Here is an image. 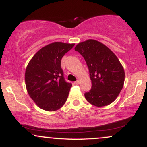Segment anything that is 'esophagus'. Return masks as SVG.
<instances>
[{
  "label": "esophagus",
  "instance_id": "esophagus-1",
  "mask_svg": "<svg viewBox=\"0 0 147 147\" xmlns=\"http://www.w3.org/2000/svg\"><path fill=\"white\" fill-rule=\"evenodd\" d=\"M79 83H80V81H79V79L76 81V82H75V84H76V85H77V84H79Z\"/></svg>",
  "mask_w": 147,
  "mask_h": 147
}]
</instances>
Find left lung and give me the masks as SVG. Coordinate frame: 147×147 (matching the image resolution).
Masks as SVG:
<instances>
[{
  "mask_svg": "<svg viewBox=\"0 0 147 147\" xmlns=\"http://www.w3.org/2000/svg\"><path fill=\"white\" fill-rule=\"evenodd\" d=\"M75 50L83 56L89 70L92 87L84 94L86 100L97 107L113 102L122 90L125 77L117 56L106 45L94 39L79 43Z\"/></svg>",
  "mask_w": 147,
  "mask_h": 147,
  "instance_id": "1",
  "label": "left lung"
}]
</instances>
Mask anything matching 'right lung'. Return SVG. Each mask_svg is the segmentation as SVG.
Returning <instances> with one entry per match:
<instances>
[{
    "label": "right lung",
    "mask_w": 147,
    "mask_h": 147,
    "mask_svg": "<svg viewBox=\"0 0 147 147\" xmlns=\"http://www.w3.org/2000/svg\"><path fill=\"white\" fill-rule=\"evenodd\" d=\"M74 45L61 42L50 43L40 49L27 65V91L40 109L55 111L66 102L72 84L64 79L61 60Z\"/></svg>",
    "instance_id": "add662e5"
}]
</instances>
